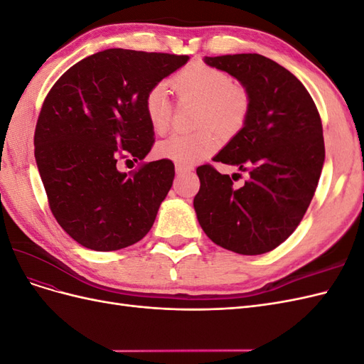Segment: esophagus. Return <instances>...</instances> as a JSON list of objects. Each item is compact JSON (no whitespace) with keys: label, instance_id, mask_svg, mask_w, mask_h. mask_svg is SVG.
Listing matches in <instances>:
<instances>
[{"label":"esophagus","instance_id":"obj_1","mask_svg":"<svg viewBox=\"0 0 364 364\" xmlns=\"http://www.w3.org/2000/svg\"><path fill=\"white\" fill-rule=\"evenodd\" d=\"M193 170V167L190 165H183V164H176V173L178 174H183V173H190Z\"/></svg>","mask_w":364,"mask_h":364}]
</instances>
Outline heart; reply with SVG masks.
<instances>
[{
  "label": "heart",
  "mask_w": 364,
  "mask_h": 364,
  "mask_svg": "<svg viewBox=\"0 0 364 364\" xmlns=\"http://www.w3.org/2000/svg\"><path fill=\"white\" fill-rule=\"evenodd\" d=\"M170 85L179 100L200 102L197 124L205 126L193 134H174L161 141L156 151L161 158L179 164L206 159L222 146V136L235 135L247 123L252 100L246 87L234 83L226 71L202 62H193L176 73ZM146 118L155 134H165L171 126L173 102L165 83L151 86L142 103Z\"/></svg>",
  "instance_id": "obj_1"
}]
</instances>
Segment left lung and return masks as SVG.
Returning a JSON list of instances; mask_svg holds the SVG:
<instances>
[{"mask_svg":"<svg viewBox=\"0 0 364 364\" xmlns=\"http://www.w3.org/2000/svg\"><path fill=\"white\" fill-rule=\"evenodd\" d=\"M250 94L246 126L215 162L237 165L250 179L241 188L213 165L197 167V220L215 245L261 255L284 243L301 223L321 178L325 142L321 115L305 86L279 63L257 53L205 58Z\"/></svg>","mask_w":364,"mask_h":364,"instance_id":"8db88e82","label":"left lung"}]
</instances>
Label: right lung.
<instances>
[{
	"label": "right lung",
	"instance_id": "add662e5",
	"mask_svg": "<svg viewBox=\"0 0 364 364\" xmlns=\"http://www.w3.org/2000/svg\"><path fill=\"white\" fill-rule=\"evenodd\" d=\"M188 56L109 48L77 62L53 85L35 130V158L54 218L83 247L135 245L153 226L174 179L170 159L142 161L155 132L142 103Z\"/></svg>",
	"mask_w": 364,
	"mask_h": 364
}]
</instances>
